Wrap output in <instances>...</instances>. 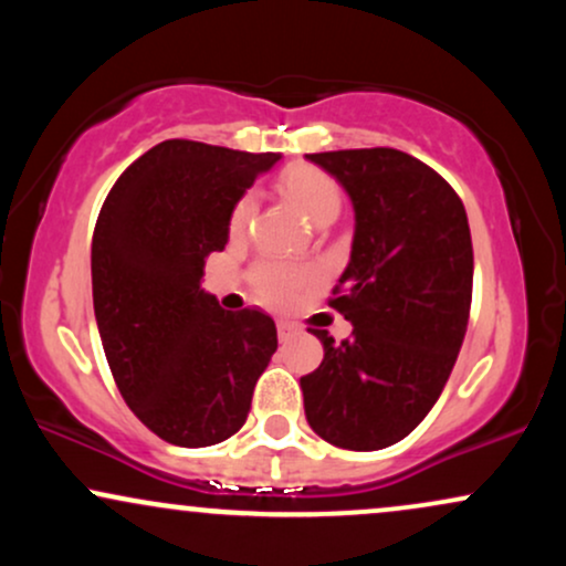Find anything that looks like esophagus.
Listing matches in <instances>:
<instances>
[{
    "label": "esophagus",
    "instance_id": "obj_1",
    "mask_svg": "<svg viewBox=\"0 0 566 566\" xmlns=\"http://www.w3.org/2000/svg\"><path fill=\"white\" fill-rule=\"evenodd\" d=\"M276 333H279V340L287 343V340H292V337L297 335V327H295V324H290V322H279L276 324Z\"/></svg>",
    "mask_w": 566,
    "mask_h": 566
}]
</instances>
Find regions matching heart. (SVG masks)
<instances>
[{
  "label": "heart",
  "instance_id": "obj_1",
  "mask_svg": "<svg viewBox=\"0 0 566 566\" xmlns=\"http://www.w3.org/2000/svg\"><path fill=\"white\" fill-rule=\"evenodd\" d=\"M284 197L295 201L297 207L308 216L314 223H329L337 218L343 207V191L337 180L322 167L314 165H292L279 178ZM258 210V193L244 191L242 197L233 201L229 216L231 237H242L250 226L252 216ZM316 284V271L305 269V265H292L284 261H261L252 265L250 271V287L258 301L271 305V308H284L297 297V292Z\"/></svg>",
  "mask_w": 566,
  "mask_h": 566
}]
</instances>
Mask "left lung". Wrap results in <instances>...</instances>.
<instances>
[{"mask_svg":"<svg viewBox=\"0 0 566 566\" xmlns=\"http://www.w3.org/2000/svg\"><path fill=\"white\" fill-rule=\"evenodd\" d=\"M348 191L350 261L329 305L346 340L311 329L322 365L303 375L305 420L329 444L373 452L431 412L463 346L473 292L465 207L437 170L396 148L305 154Z\"/></svg>","mask_w":566,"mask_h":566,"instance_id":"1","label":"left lung"}]
</instances>
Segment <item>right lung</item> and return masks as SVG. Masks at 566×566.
<instances>
[{
    "instance_id": "right-lung-1",
    "label": "right lung",
    "mask_w": 566,
    "mask_h": 566,
    "mask_svg": "<svg viewBox=\"0 0 566 566\" xmlns=\"http://www.w3.org/2000/svg\"><path fill=\"white\" fill-rule=\"evenodd\" d=\"M279 154L165 140L119 175L93 233V305L127 407L159 439L210 447L250 415L276 350L258 308L226 311L201 290L229 242L231 207Z\"/></svg>"
}]
</instances>
